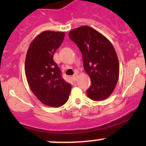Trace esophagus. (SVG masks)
<instances>
[{"instance_id":"1","label":"esophagus","mask_w":146,"mask_h":146,"mask_svg":"<svg viewBox=\"0 0 146 146\" xmlns=\"http://www.w3.org/2000/svg\"><path fill=\"white\" fill-rule=\"evenodd\" d=\"M77 77H78V74H77L76 73H75L74 75H73V76L71 77V78H72V80H73V81H75V80H76V79H77Z\"/></svg>"}]
</instances>
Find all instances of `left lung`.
<instances>
[{"instance_id": "obj_1", "label": "left lung", "mask_w": 146, "mask_h": 146, "mask_svg": "<svg viewBox=\"0 0 146 146\" xmlns=\"http://www.w3.org/2000/svg\"><path fill=\"white\" fill-rule=\"evenodd\" d=\"M69 38L82 55L84 68L89 75L91 85L86 90L90 99L101 101L111 95L119 78V60L110 42L88 26L72 30Z\"/></svg>"}]
</instances>
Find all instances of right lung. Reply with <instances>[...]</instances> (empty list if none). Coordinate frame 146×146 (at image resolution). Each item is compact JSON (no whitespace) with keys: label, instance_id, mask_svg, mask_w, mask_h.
I'll return each mask as SVG.
<instances>
[{"label":"right lung","instance_id":"right-lung-1","mask_svg":"<svg viewBox=\"0 0 146 146\" xmlns=\"http://www.w3.org/2000/svg\"><path fill=\"white\" fill-rule=\"evenodd\" d=\"M65 33L43 31L33 40L25 59V73L30 88L44 104L60 107L67 102L71 84L62 77L53 61V55L64 38Z\"/></svg>","mask_w":146,"mask_h":146}]
</instances>
